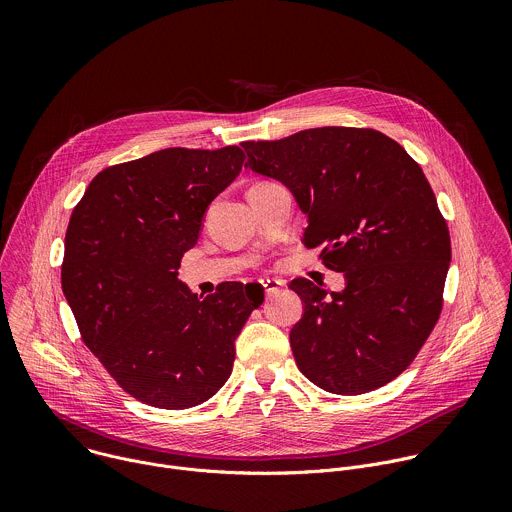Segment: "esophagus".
Here are the masks:
<instances>
[{
  "mask_svg": "<svg viewBox=\"0 0 512 512\" xmlns=\"http://www.w3.org/2000/svg\"><path fill=\"white\" fill-rule=\"evenodd\" d=\"M261 283V287H263V291L267 296H273V294H277V291H281V287H283V281L281 279H261L259 281Z\"/></svg>",
  "mask_w": 512,
  "mask_h": 512,
  "instance_id": "obj_1",
  "label": "esophagus"
}]
</instances>
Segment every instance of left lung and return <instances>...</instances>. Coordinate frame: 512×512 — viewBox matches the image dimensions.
Instances as JSON below:
<instances>
[{
	"instance_id": "left-lung-1",
	"label": "left lung",
	"mask_w": 512,
	"mask_h": 512,
	"mask_svg": "<svg viewBox=\"0 0 512 512\" xmlns=\"http://www.w3.org/2000/svg\"><path fill=\"white\" fill-rule=\"evenodd\" d=\"M245 168L275 178L308 216L304 245L324 247L346 287L308 279L289 342L320 389L362 395L399 377L442 312L450 233L419 164L375 129L314 127L277 141H245Z\"/></svg>"
}]
</instances>
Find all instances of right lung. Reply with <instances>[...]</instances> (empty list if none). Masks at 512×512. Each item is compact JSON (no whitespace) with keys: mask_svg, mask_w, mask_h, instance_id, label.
Masks as SVG:
<instances>
[{"mask_svg":"<svg viewBox=\"0 0 512 512\" xmlns=\"http://www.w3.org/2000/svg\"><path fill=\"white\" fill-rule=\"evenodd\" d=\"M237 145L168 148L99 172L72 210L62 291L83 342L141 403H204L233 371L235 340L263 304L253 283L198 298L178 267L208 204L241 172Z\"/></svg>","mask_w":512,"mask_h":512,"instance_id":"right-lung-1","label":"right lung"}]
</instances>
